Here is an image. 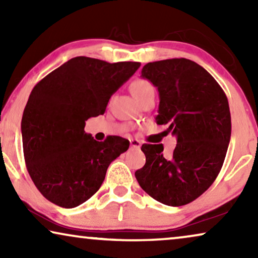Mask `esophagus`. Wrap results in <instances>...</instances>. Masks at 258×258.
I'll return each instance as SVG.
<instances>
[{"label": "esophagus", "instance_id": "obj_1", "mask_svg": "<svg viewBox=\"0 0 258 258\" xmlns=\"http://www.w3.org/2000/svg\"><path fill=\"white\" fill-rule=\"evenodd\" d=\"M130 146L133 148H135V149H140L141 148V142L139 140H130Z\"/></svg>", "mask_w": 258, "mask_h": 258}]
</instances>
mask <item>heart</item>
Masks as SVG:
<instances>
[{
  "label": "heart",
  "instance_id": "b5f03b06",
  "mask_svg": "<svg viewBox=\"0 0 258 258\" xmlns=\"http://www.w3.org/2000/svg\"><path fill=\"white\" fill-rule=\"evenodd\" d=\"M130 89H132V93L134 96H135L137 100H140L141 97H143L144 95L149 93V91H153L154 87L149 81L144 79H137L132 83Z\"/></svg>",
  "mask_w": 258,
  "mask_h": 258
}]
</instances>
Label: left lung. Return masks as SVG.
Wrapping results in <instances>:
<instances>
[{
    "mask_svg": "<svg viewBox=\"0 0 258 258\" xmlns=\"http://www.w3.org/2000/svg\"><path fill=\"white\" fill-rule=\"evenodd\" d=\"M143 79L160 95L157 124L177 137L170 157L162 144H143L146 164L135 172L144 191L165 206L192 202L213 184L231 136L228 98L203 67L186 58L147 63Z\"/></svg>",
    "mask_w": 258,
    "mask_h": 258,
    "instance_id": "1",
    "label": "left lung"
}]
</instances>
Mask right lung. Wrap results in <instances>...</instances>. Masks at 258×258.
<instances>
[{
    "label": "right lung",
    "instance_id": "add662e5",
    "mask_svg": "<svg viewBox=\"0 0 258 258\" xmlns=\"http://www.w3.org/2000/svg\"><path fill=\"white\" fill-rule=\"evenodd\" d=\"M140 66L77 56L31 90L21 122L24 161L51 203L69 209L86 202L100 189L109 164L128 150V140L110 136L98 142L84 125L104 114L111 95Z\"/></svg>",
    "mask_w": 258,
    "mask_h": 258
}]
</instances>
